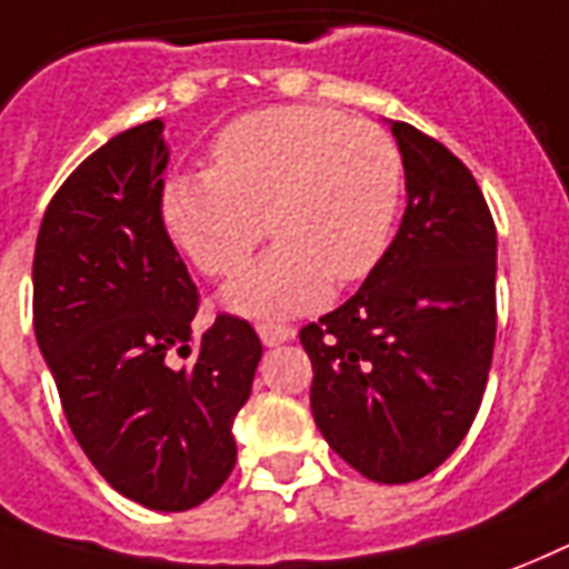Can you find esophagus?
I'll return each instance as SVG.
<instances>
[{
    "label": "esophagus",
    "instance_id": "34e87169",
    "mask_svg": "<svg viewBox=\"0 0 569 569\" xmlns=\"http://www.w3.org/2000/svg\"><path fill=\"white\" fill-rule=\"evenodd\" d=\"M257 333L263 339V346H281V342H288L293 339V330L284 325H257Z\"/></svg>",
    "mask_w": 569,
    "mask_h": 569
}]
</instances>
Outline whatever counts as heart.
Wrapping results in <instances>:
<instances>
[{"mask_svg":"<svg viewBox=\"0 0 569 569\" xmlns=\"http://www.w3.org/2000/svg\"><path fill=\"white\" fill-rule=\"evenodd\" d=\"M214 172L176 176L163 221L211 279H230L272 233L279 242L223 290L248 318H290L330 284L370 276L391 248L403 202V153L391 132L333 109L281 106L223 127Z\"/></svg>","mask_w":569,"mask_h":569,"instance_id":"1","label":"heart"}]
</instances>
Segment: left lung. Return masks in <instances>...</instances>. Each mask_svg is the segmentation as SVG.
<instances>
[{
  "label": "left lung",
  "instance_id": "1",
  "mask_svg": "<svg viewBox=\"0 0 569 569\" xmlns=\"http://www.w3.org/2000/svg\"><path fill=\"white\" fill-rule=\"evenodd\" d=\"M406 214L339 309L300 330L312 416L330 449L381 485L416 482L467 437L497 333V230L458 157L403 120Z\"/></svg>",
  "mask_w": 569,
  "mask_h": 569
}]
</instances>
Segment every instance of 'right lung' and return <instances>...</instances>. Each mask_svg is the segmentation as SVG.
<instances>
[{"label": "right lung", "instance_id": "right-lung-1", "mask_svg": "<svg viewBox=\"0 0 569 569\" xmlns=\"http://www.w3.org/2000/svg\"><path fill=\"white\" fill-rule=\"evenodd\" d=\"M166 163L163 120H148L66 178L36 239L32 325L99 476L148 509L184 512L233 472V418L263 346L233 315L193 339L197 284L160 211Z\"/></svg>", "mask_w": 569, "mask_h": 569}]
</instances>
